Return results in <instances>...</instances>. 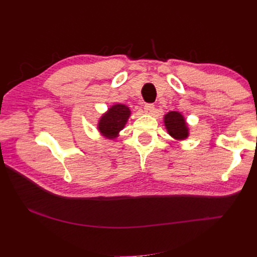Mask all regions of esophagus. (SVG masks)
<instances>
[{"mask_svg":"<svg viewBox=\"0 0 257 257\" xmlns=\"http://www.w3.org/2000/svg\"><path fill=\"white\" fill-rule=\"evenodd\" d=\"M154 105L153 104H146L144 107V110L147 114H152L154 112Z\"/></svg>","mask_w":257,"mask_h":257,"instance_id":"obj_1","label":"esophagus"}]
</instances>
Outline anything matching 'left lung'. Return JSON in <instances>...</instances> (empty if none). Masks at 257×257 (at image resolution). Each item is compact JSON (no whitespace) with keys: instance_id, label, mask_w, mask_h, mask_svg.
Here are the masks:
<instances>
[{"instance_id":"left-lung-1","label":"left lung","mask_w":257,"mask_h":257,"mask_svg":"<svg viewBox=\"0 0 257 257\" xmlns=\"http://www.w3.org/2000/svg\"><path fill=\"white\" fill-rule=\"evenodd\" d=\"M164 125L167 133L176 141H184L189 137V126L184 116L178 111H169L164 115Z\"/></svg>"}]
</instances>
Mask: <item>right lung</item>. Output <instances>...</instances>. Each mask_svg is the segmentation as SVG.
Instances as JSON below:
<instances>
[{
  "label": "right lung",
  "mask_w": 257,
  "mask_h": 257,
  "mask_svg": "<svg viewBox=\"0 0 257 257\" xmlns=\"http://www.w3.org/2000/svg\"><path fill=\"white\" fill-rule=\"evenodd\" d=\"M131 116L130 108L123 104H114L100 116L97 123V130L102 136L108 139H114L119 136L120 131L125 126Z\"/></svg>",
  "instance_id": "right-lung-1"
}]
</instances>
